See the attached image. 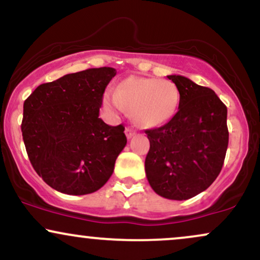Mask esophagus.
<instances>
[{"instance_id": "esophagus-1", "label": "esophagus", "mask_w": 260, "mask_h": 260, "mask_svg": "<svg viewBox=\"0 0 260 260\" xmlns=\"http://www.w3.org/2000/svg\"><path fill=\"white\" fill-rule=\"evenodd\" d=\"M124 133H126V136H127V138L128 139H131L132 138V137L134 136V129H132V128H126V131H124Z\"/></svg>"}]
</instances>
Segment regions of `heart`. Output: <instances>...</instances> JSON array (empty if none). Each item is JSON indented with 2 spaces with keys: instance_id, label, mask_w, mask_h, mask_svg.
<instances>
[{
  "instance_id": "obj_1",
  "label": "heart",
  "mask_w": 260,
  "mask_h": 260,
  "mask_svg": "<svg viewBox=\"0 0 260 260\" xmlns=\"http://www.w3.org/2000/svg\"><path fill=\"white\" fill-rule=\"evenodd\" d=\"M105 104L115 111L131 107V115L140 127L153 128L171 120L180 104V91L168 79L129 77L117 90L107 92Z\"/></svg>"
}]
</instances>
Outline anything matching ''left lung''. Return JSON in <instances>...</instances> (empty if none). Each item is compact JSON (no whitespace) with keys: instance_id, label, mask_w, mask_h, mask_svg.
<instances>
[{"instance_id":"8db88e82","label":"left lung","mask_w":260,"mask_h":260,"mask_svg":"<svg viewBox=\"0 0 260 260\" xmlns=\"http://www.w3.org/2000/svg\"><path fill=\"white\" fill-rule=\"evenodd\" d=\"M180 91L178 111L168 123L147 129L150 149L145 174L156 194L192 198L216 180L229 145L228 107L207 86L168 76Z\"/></svg>"}]
</instances>
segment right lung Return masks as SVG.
Here are the masks:
<instances>
[{
    "label": "right lung",
    "instance_id": "add662e5",
    "mask_svg": "<svg viewBox=\"0 0 260 260\" xmlns=\"http://www.w3.org/2000/svg\"><path fill=\"white\" fill-rule=\"evenodd\" d=\"M116 70L89 68L39 85L23 106L22 133L37 174L64 194L96 192L127 144L124 127L99 118Z\"/></svg>",
    "mask_w": 260,
    "mask_h": 260
}]
</instances>
